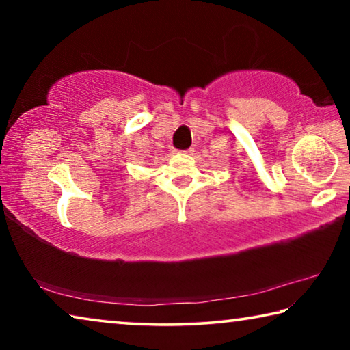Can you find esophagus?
<instances>
[{
    "label": "esophagus",
    "mask_w": 350,
    "mask_h": 350,
    "mask_svg": "<svg viewBox=\"0 0 350 350\" xmlns=\"http://www.w3.org/2000/svg\"><path fill=\"white\" fill-rule=\"evenodd\" d=\"M191 151H193V150H187V151H183V152H185V154H189Z\"/></svg>",
    "instance_id": "1"
}]
</instances>
